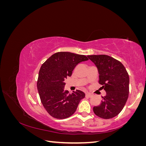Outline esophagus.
I'll use <instances>...</instances> for the list:
<instances>
[{
    "mask_svg": "<svg viewBox=\"0 0 146 146\" xmlns=\"http://www.w3.org/2000/svg\"><path fill=\"white\" fill-rule=\"evenodd\" d=\"M85 96L86 97H89V98H91V97L92 96V94H91V93H89V92H86L85 94Z\"/></svg>",
    "mask_w": 146,
    "mask_h": 146,
    "instance_id": "esophagus-1",
    "label": "esophagus"
}]
</instances>
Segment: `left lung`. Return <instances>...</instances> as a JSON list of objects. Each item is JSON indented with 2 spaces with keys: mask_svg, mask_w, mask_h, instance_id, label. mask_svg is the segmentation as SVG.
Wrapping results in <instances>:
<instances>
[{
  "mask_svg": "<svg viewBox=\"0 0 146 146\" xmlns=\"http://www.w3.org/2000/svg\"><path fill=\"white\" fill-rule=\"evenodd\" d=\"M98 68L99 83L106 91L100 104L93 107L96 115L103 119L116 116L123 109L129 93V76L120 61L106 55H88Z\"/></svg>",
  "mask_w": 146,
  "mask_h": 146,
  "instance_id": "8db88e82",
  "label": "left lung"
}]
</instances>
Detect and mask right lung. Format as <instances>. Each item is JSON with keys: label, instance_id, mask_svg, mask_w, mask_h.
Returning a JSON list of instances; mask_svg holds the SVG:
<instances>
[{"label": "right lung", "instance_id": "obj_1", "mask_svg": "<svg viewBox=\"0 0 146 146\" xmlns=\"http://www.w3.org/2000/svg\"><path fill=\"white\" fill-rule=\"evenodd\" d=\"M88 57L68 52H57L49 57L41 66L37 88L41 103L47 113L56 119H65L76 111L85 94L80 90H64V80L70 77L75 67Z\"/></svg>", "mask_w": 146, "mask_h": 146}]
</instances>
